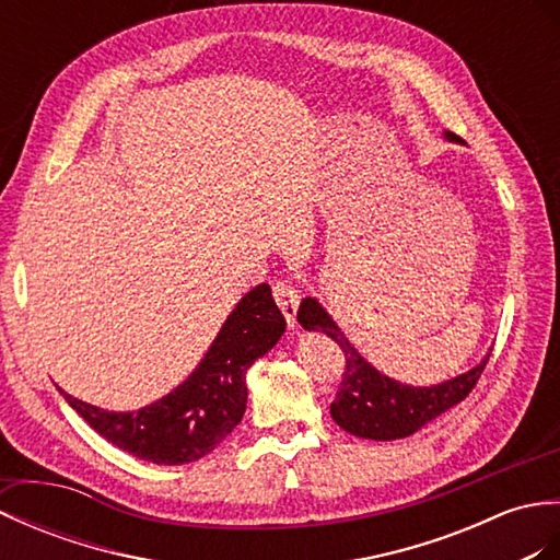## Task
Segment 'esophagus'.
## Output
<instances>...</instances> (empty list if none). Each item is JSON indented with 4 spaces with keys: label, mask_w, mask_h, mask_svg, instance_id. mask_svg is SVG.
I'll return each mask as SVG.
<instances>
[{
    "label": "esophagus",
    "mask_w": 560,
    "mask_h": 560,
    "mask_svg": "<svg viewBox=\"0 0 560 560\" xmlns=\"http://www.w3.org/2000/svg\"><path fill=\"white\" fill-rule=\"evenodd\" d=\"M272 300L278 302L280 312L288 318L290 326H294V318H296V308H300V290L294 288V282L290 278H280L272 282Z\"/></svg>",
    "instance_id": "obj_1"
}]
</instances>
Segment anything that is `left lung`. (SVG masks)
Segmentation results:
<instances>
[{"instance_id":"8db88e82","label":"left lung","mask_w":560,"mask_h":560,"mask_svg":"<svg viewBox=\"0 0 560 560\" xmlns=\"http://www.w3.org/2000/svg\"><path fill=\"white\" fill-rule=\"evenodd\" d=\"M448 136L457 139L455 133ZM296 320L306 330H323L328 338L340 345L345 354V371L338 395L330 402V415L335 424L359 439L395 441L409 436V433L429 424L431 419L441 417L457 402H463L489 362L487 357L467 374L441 385L412 388V385H402L388 376H381L374 366L366 364L364 357H359L354 347L345 340L340 328L316 304V300L302 302L300 312H296Z\"/></svg>"}]
</instances>
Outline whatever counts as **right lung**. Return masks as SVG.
I'll return each mask as SVG.
<instances>
[{
  "mask_svg": "<svg viewBox=\"0 0 560 560\" xmlns=\"http://www.w3.org/2000/svg\"><path fill=\"white\" fill-rule=\"evenodd\" d=\"M284 332L270 288L256 284L177 390L139 412H105L65 393L67 402L119 451L155 465H186L215 451L246 409V371Z\"/></svg>",
  "mask_w": 560,
  "mask_h": 560,
  "instance_id": "obj_1",
  "label": "right lung"
}]
</instances>
